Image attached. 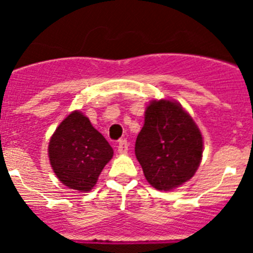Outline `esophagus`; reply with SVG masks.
I'll return each instance as SVG.
<instances>
[{
  "mask_svg": "<svg viewBox=\"0 0 253 253\" xmlns=\"http://www.w3.org/2000/svg\"><path fill=\"white\" fill-rule=\"evenodd\" d=\"M128 152V142L125 139L119 140V144H118V153L125 154Z\"/></svg>",
  "mask_w": 253,
  "mask_h": 253,
  "instance_id": "34e87169",
  "label": "esophagus"
}]
</instances>
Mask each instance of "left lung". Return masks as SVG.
Returning a JSON list of instances; mask_svg holds the SVG:
<instances>
[{
    "label": "left lung",
    "mask_w": 253,
    "mask_h": 253,
    "mask_svg": "<svg viewBox=\"0 0 253 253\" xmlns=\"http://www.w3.org/2000/svg\"><path fill=\"white\" fill-rule=\"evenodd\" d=\"M203 147L200 129L178 102H149L135 156L154 189L169 191L189 181L202 162Z\"/></svg>",
    "instance_id": "1"
}]
</instances>
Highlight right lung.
Wrapping results in <instances>:
<instances>
[{"mask_svg":"<svg viewBox=\"0 0 253 253\" xmlns=\"http://www.w3.org/2000/svg\"><path fill=\"white\" fill-rule=\"evenodd\" d=\"M50 166L58 180L80 193L97 182L114 151L81 111H73L58 125L48 147Z\"/></svg>","mask_w":253,"mask_h":253,"instance_id":"obj_1","label":"right lung"}]
</instances>
